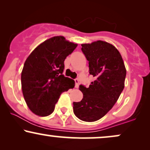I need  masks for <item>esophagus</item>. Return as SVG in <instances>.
Instances as JSON below:
<instances>
[{
	"instance_id": "1",
	"label": "esophagus",
	"mask_w": 150,
	"mask_h": 150,
	"mask_svg": "<svg viewBox=\"0 0 150 150\" xmlns=\"http://www.w3.org/2000/svg\"><path fill=\"white\" fill-rule=\"evenodd\" d=\"M75 87L76 88H77V87H79V84H80V81H79V80L77 78L75 79Z\"/></svg>"
}]
</instances>
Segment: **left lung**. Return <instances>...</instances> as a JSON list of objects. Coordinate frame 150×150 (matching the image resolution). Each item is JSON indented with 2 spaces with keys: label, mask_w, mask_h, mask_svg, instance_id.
<instances>
[{
  "label": "left lung",
  "mask_w": 150,
  "mask_h": 150,
  "mask_svg": "<svg viewBox=\"0 0 150 150\" xmlns=\"http://www.w3.org/2000/svg\"><path fill=\"white\" fill-rule=\"evenodd\" d=\"M81 46L89 61V74L96 80L89 87L80 85L83 98L73 102V112L79 119L93 122L104 116L116 104L124 88L126 70L121 55L112 44L97 41Z\"/></svg>",
  "instance_id": "1"
}]
</instances>
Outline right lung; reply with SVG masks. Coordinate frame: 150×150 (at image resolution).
I'll use <instances>...</instances> for the list:
<instances>
[{"instance_id": "obj_1", "label": "right lung", "mask_w": 150, "mask_h": 150, "mask_svg": "<svg viewBox=\"0 0 150 150\" xmlns=\"http://www.w3.org/2000/svg\"><path fill=\"white\" fill-rule=\"evenodd\" d=\"M77 46L61 36L53 37L39 44L26 60L21 74L22 93L36 115L51 114L61 93L75 87V81L63 72L65 59Z\"/></svg>"}]
</instances>
